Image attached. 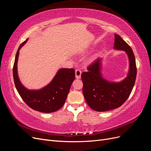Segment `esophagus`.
<instances>
[{"label": "esophagus", "instance_id": "obj_1", "mask_svg": "<svg viewBox=\"0 0 151 151\" xmlns=\"http://www.w3.org/2000/svg\"><path fill=\"white\" fill-rule=\"evenodd\" d=\"M75 74H76V78L77 79H81V70H79V69H77L76 70V72H75Z\"/></svg>", "mask_w": 151, "mask_h": 151}]
</instances>
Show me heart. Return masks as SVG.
Returning <instances> with one entry per match:
<instances>
[{"instance_id": "obj_1", "label": "heart", "mask_w": 151, "mask_h": 151, "mask_svg": "<svg viewBox=\"0 0 151 151\" xmlns=\"http://www.w3.org/2000/svg\"><path fill=\"white\" fill-rule=\"evenodd\" d=\"M95 58V56H93V57H92V58H91V59H94Z\"/></svg>"}]
</instances>
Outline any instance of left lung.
<instances>
[{"mask_svg": "<svg viewBox=\"0 0 151 151\" xmlns=\"http://www.w3.org/2000/svg\"><path fill=\"white\" fill-rule=\"evenodd\" d=\"M114 50L127 55L129 68L125 78L119 82L104 79L102 74L103 58H98L82 74L83 94L86 101L94 110L106 111L120 107L129 97L135 82V58L130 47L119 35L115 34Z\"/></svg>", "mask_w": 151, "mask_h": 151, "instance_id": "obj_1", "label": "left lung"}]
</instances>
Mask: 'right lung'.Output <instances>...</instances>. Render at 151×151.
I'll return each instance as SVG.
<instances>
[{"instance_id":"right-lung-1","label":"right lung","mask_w":151,"mask_h":151,"mask_svg":"<svg viewBox=\"0 0 151 151\" xmlns=\"http://www.w3.org/2000/svg\"><path fill=\"white\" fill-rule=\"evenodd\" d=\"M27 39L18 48L13 67V77L17 92L25 103L34 110L52 113L60 109L64 104L70 86L75 79L74 68H62L47 86L40 89H29L21 83L17 72L19 50L28 42Z\"/></svg>"}]
</instances>
